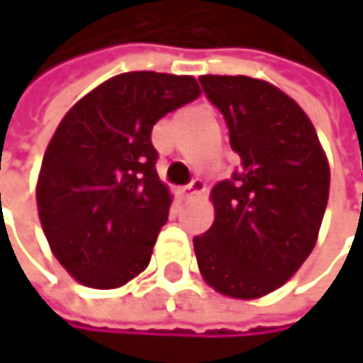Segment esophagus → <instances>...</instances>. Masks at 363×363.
<instances>
[{"label":"esophagus","instance_id":"esophagus-1","mask_svg":"<svg viewBox=\"0 0 363 363\" xmlns=\"http://www.w3.org/2000/svg\"><path fill=\"white\" fill-rule=\"evenodd\" d=\"M203 191H206V182L201 181V179H193V182H191L189 186L179 189V197H181V199H189V197L199 195V193H203Z\"/></svg>","mask_w":363,"mask_h":363}]
</instances>
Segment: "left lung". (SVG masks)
<instances>
[{
  "mask_svg": "<svg viewBox=\"0 0 363 363\" xmlns=\"http://www.w3.org/2000/svg\"><path fill=\"white\" fill-rule=\"evenodd\" d=\"M229 125L240 172L210 191L214 223L193 238L203 281L252 301L281 288L315 248L330 193L318 132L294 99L248 75H201Z\"/></svg>",
  "mask_w": 363,
  "mask_h": 363,
  "instance_id": "left-lung-1",
  "label": "left lung"
}]
</instances>
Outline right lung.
I'll return each mask as SVG.
<instances>
[{
    "label": "right lung",
    "mask_w": 363,
    "mask_h": 363,
    "mask_svg": "<svg viewBox=\"0 0 363 363\" xmlns=\"http://www.w3.org/2000/svg\"><path fill=\"white\" fill-rule=\"evenodd\" d=\"M199 94L191 75L130 71L90 90L58 123L37 179V212L75 281L113 290L149 267L172 203L151 130Z\"/></svg>",
    "instance_id": "right-lung-1"
}]
</instances>
